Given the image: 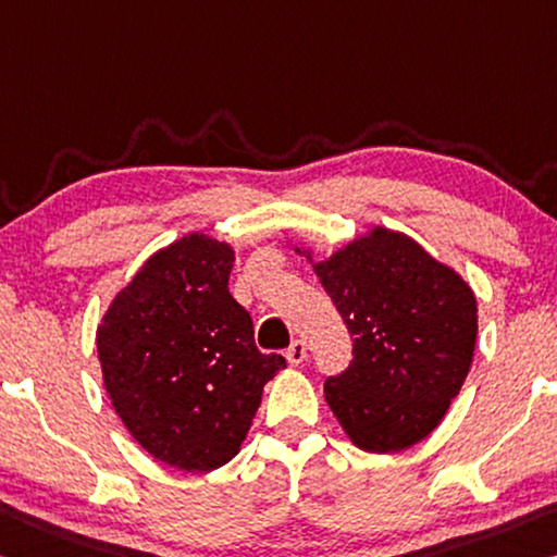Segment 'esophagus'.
<instances>
[{"label": "esophagus", "instance_id": "esophagus-1", "mask_svg": "<svg viewBox=\"0 0 557 557\" xmlns=\"http://www.w3.org/2000/svg\"><path fill=\"white\" fill-rule=\"evenodd\" d=\"M285 357H287V361H289V364H293V367L302 364L305 357H307V344H305L302 339H295V342L287 347Z\"/></svg>", "mask_w": 557, "mask_h": 557}]
</instances>
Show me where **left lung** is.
Masks as SVG:
<instances>
[{"mask_svg":"<svg viewBox=\"0 0 557 557\" xmlns=\"http://www.w3.org/2000/svg\"><path fill=\"white\" fill-rule=\"evenodd\" d=\"M355 339L324 399L359 448L419 444L446 417L469 374L479 332L473 289L419 243L386 227L314 264Z\"/></svg>","mask_w":557,"mask_h":557,"instance_id":"left-lung-1","label":"left lung"}]
</instances>
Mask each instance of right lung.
I'll return each mask as SVG.
<instances>
[{"instance_id": "add662e5", "label": "right lung", "mask_w": 557, "mask_h": 557, "mask_svg": "<svg viewBox=\"0 0 557 557\" xmlns=\"http://www.w3.org/2000/svg\"><path fill=\"white\" fill-rule=\"evenodd\" d=\"M231 245L185 235L158 250L96 332L103 386L140 446L181 471H213L240 451L262 386L287 367L255 347L227 280Z\"/></svg>"}]
</instances>
